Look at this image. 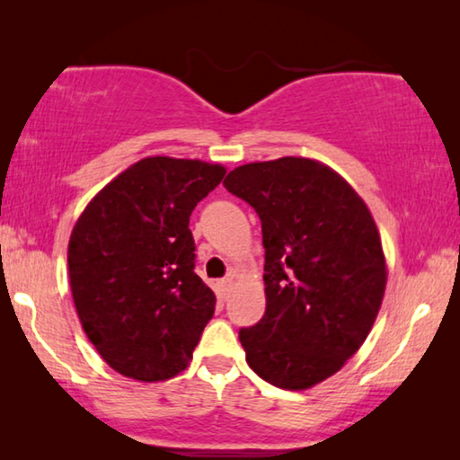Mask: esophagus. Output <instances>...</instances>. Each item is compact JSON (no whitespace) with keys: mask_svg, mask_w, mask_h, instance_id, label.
<instances>
[{"mask_svg":"<svg viewBox=\"0 0 460 460\" xmlns=\"http://www.w3.org/2000/svg\"><path fill=\"white\" fill-rule=\"evenodd\" d=\"M231 286H233V279L231 278H223L217 282V294H219L221 300H227V296L231 292Z\"/></svg>","mask_w":460,"mask_h":460,"instance_id":"obj_1","label":"esophagus"}]
</instances>
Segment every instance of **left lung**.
Listing matches in <instances>:
<instances>
[{
    "instance_id": "1",
    "label": "left lung",
    "mask_w": 460,
    "mask_h": 460,
    "mask_svg": "<svg viewBox=\"0 0 460 460\" xmlns=\"http://www.w3.org/2000/svg\"><path fill=\"white\" fill-rule=\"evenodd\" d=\"M223 184L255 208L266 247V314L239 331L249 367L282 389L321 384L359 351L384 300L376 221L316 160L253 162Z\"/></svg>"
}]
</instances>
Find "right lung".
Returning <instances> with one entry per match:
<instances>
[{"label": "right lung", "mask_w": 460, "mask_h": 460, "mask_svg": "<svg viewBox=\"0 0 460 460\" xmlns=\"http://www.w3.org/2000/svg\"><path fill=\"white\" fill-rule=\"evenodd\" d=\"M225 172L200 160L144 158L109 182L76 221L68 241L76 314L121 376L170 379L192 359L217 298L194 271L189 221Z\"/></svg>", "instance_id": "obj_1"}]
</instances>
